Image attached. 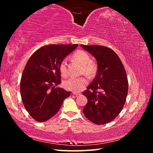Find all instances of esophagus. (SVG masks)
I'll return each mask as SVG.
<instances>
[{
	"label": "esophagus",
	"mask_w": 153,
	"mask_h": 153,
	"mask_svg": "<svg viewBox=\"0 0 153 153\" xmlns=\"http://www.w3.org/2000/svg\"><path fill=\"white\" fill-rule=\"evenodd\" d=\"M73 95L77 96V95H79L80 93H77V92H73Z\"/></svg>",
	"instance_id": "1"
}]
</instances>
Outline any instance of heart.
<instances>
[{"label": "heart", "instance_id": "b5f03b06", "mask_svg": "<svg viewBox=\"0 0 153 153\" xmlns=\"http://www.w3.org/2000/svg\"><path fill=\"white\" fill-rule=\"evenodd\" d=\"M74 59L82 66V73L87 76H93L97 71V66L91 62V58L88 53L83 51H79L74 54ZM59 70L61 76L66 77L68 76L67 63L64 60L60 62ZM87 84V80L84 77H70L63 82L64 88L73 91H79L83 89Z\"/></svg>", "mask_w": 153, "mask_h": 153}]
</instances>
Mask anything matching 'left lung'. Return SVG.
<instances>
[{
  "instance_id": "obj_1",
  "label": "left lung",
  "mask_w": 153,
  "mask_h": 153,
  "mask_svg": "<svg viewBox=\"0 0 153 153\" xmlns=\"http://www.w3.org/2000/svg\"><path fill=\"white\" fill-rule=\"evenodd\" d=\"M96 58L97 73L83 93L87 99L83 112L95 124L112 121L123 109L128 95L126 70L118 55L111 48L98 45H81Z\"/></svg>"
}]
</instances>
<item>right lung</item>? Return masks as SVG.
Listing matches in <instances>:
<instances>
[{
	"instance_id": "add662e5",
	"label": "right lung",
	"mask_w": 153,
	"mask_h": 153,
	"mask_svg": "<svg viewBox=\"0 0 153 153\" xmlns=\"http://www.w3.org/2000/svg\"><path fill=\"white\" fill-rule=\"evenodd\" d=\"M77 46L47 45L35 51L27 61L20 81V93L25 109L36 121L51 118L70 95V91L56 86L60 83V62Z\"/></svg>"
}]
</instances>
